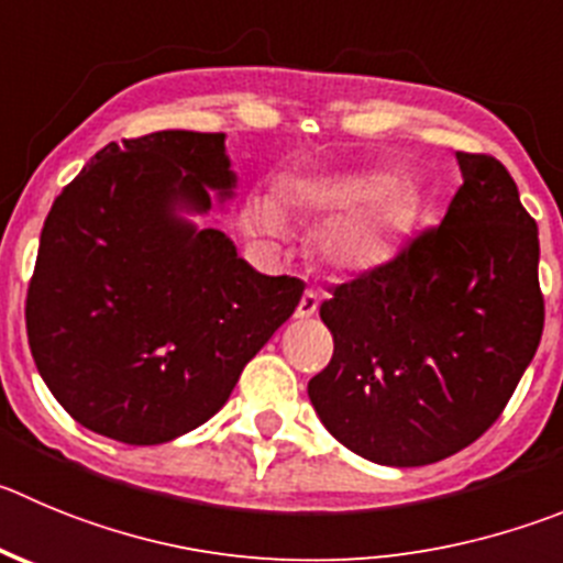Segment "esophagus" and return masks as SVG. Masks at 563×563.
Here are the masks:
<instances>
[{
    "instance_id": "esophagus-1",
    "label": "esophagus",
    "mask_w": 563,
    "mask_h": 563,
    "mask_svg": "<svg viewBox=\"0 0 563 563\" xmlns=\"http://www.w3.org/2000/svg\"><path fill=\"white\" fill-rule=\"evenodd\" d=\"M317 311H319V294L313 291V288H306V294H302V299H299V306H297V319H308Z\"/></svg>"
}]
</instances>
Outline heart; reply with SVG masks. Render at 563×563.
Returning a JSON list of instances; mask_svg holds the SVG:
<instances>
[{"mask_svg":"<svg viewBox=\"0 0 563 563\" xmlns=\"http://www.w3.org/2000/svg\"><path fill=\"white\" fill-rule=\"evenodd\" d=\"M331 217L317 230V255L335 272H366L391 250L402 224L406 199L375 175L297 177L277 188L275 197H250L244 228L252 235L277 241L286 235V213Z\"/></svg>","mask_w":563,"mask_h":563,"instance_id":"obj_1","label":"heart"}]
</instances>
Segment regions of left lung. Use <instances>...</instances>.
<instances>
[{
    "label": "left lung",
    "instance_id": "left-lung-1",
    "mask_svg": "<svg viewBox=\"0 0 563 563\" xmlns=\"http://www.w3.org/2000/svg\"><path fill=\"white\" fill-rule=\"evenodd\" d=\"M464 183L441 224L353 280L319 317L333 358L308 397L346 450L424 466L481 439L544 330L539 230L497 157L459 152Z\"/></svg>",
    "mask_w": 563,
    "mask_h": 563
}]
</instances>
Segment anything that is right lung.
Returning <instances> with one entry per match:
<instances>
[{
	"mask_svg": "<svg viewBox=\"0 0 563 563\" xmlns=\"http://www.w3.org/2000/svg\"><path fill=\"white\" fill-rule=\"evenodd\" d=\"M233 183L222 133L161 130L110 141L52 202L24 317L82 428L135 448L199 428L299 306L302 280L257 275L228 235L175 217Z\"/></svg>",
	"mask_w": 563,
	"mask_h": 563,
	"instance_id": "1",
	"label": "right lung"
}]
</instances>
